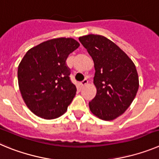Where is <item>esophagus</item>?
Returning a JSON list of instances; mask_svg holds the SVG:
<instances>
[{
  "label": "esophagus",
  "mask_w": 159,
  "mask_h": 159,
  "mask_svg": "<svg viewBox=\"0 0 159 159\" xmlns=\"http://www.w3.org/2000/svg\"><path fill=\"white\" fill-rule=\"evenodd\" d=\"M87 84H88V80H87V79H84L81 82V86H84V85H87Z\"/></svg>",
  "instance_id": "34e87169"
}]
</instances>
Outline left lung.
I'll list each match as a JSON object with an SVG mask.
<instances>
[{
  "label": "left lung",
  "mask_w": 159,
  "mask_h": 159,
  "mask_svg": "<svg viewBox=\"0 0 159 159\" xmlns=\"http://www.w3.org/2000/svg\"><path fill=\"white\" fill-rule=\"evenodd\" d=\"M95 67L97 94L89 101L90 111L103 120L122 115L135 99L139 77L131 58L112 41L99 35L80 37Z\"/></svg>",
  "instance_id": "obj_1"
}]
</instances>
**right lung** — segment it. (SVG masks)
Segmentation results:
<instances>
[{"instance_id":"obj_1","label":"right lung","mask_w":159,"mask_h":159,"mask_svg":"<svg viewBox=\"0 0 159 159\" xmlns=\"http://www.w3.org/2000/svg\"><path fill=\"white\" fill-rule=\"evenodd\" d=\"M79 46L72 38L53 39L30 49L21 60L20 91L35 115L52 120L66 112L77 91L66 59Z\"/></svg>"}]
</instances>
